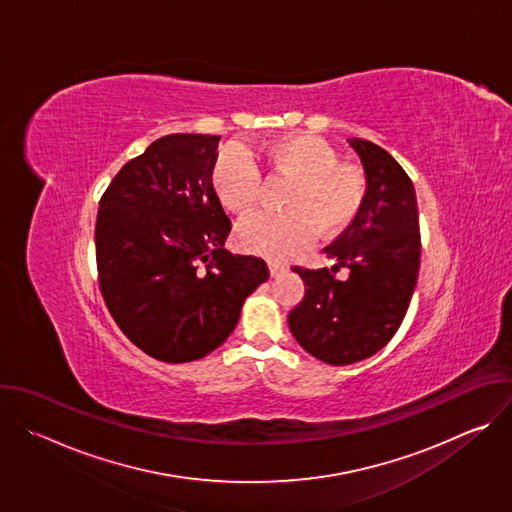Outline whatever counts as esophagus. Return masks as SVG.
I'll return each instance as SVG.
<instances>
[{"label":"esophagus","instance_id":"obj_1","mask_svg":"<svg viewBox=\"0 0 512 512\" xmlns=\"http://www.w3.org/2000/svg\"><path fill=\"white\" fill-rule=\"evenodd\" d=\"M287 271V267L283 265V263H279V261H269V273H271V277H279L281 273H285Z\"/></svg>","mask_w":512,"mask_h":512}]
</instances>
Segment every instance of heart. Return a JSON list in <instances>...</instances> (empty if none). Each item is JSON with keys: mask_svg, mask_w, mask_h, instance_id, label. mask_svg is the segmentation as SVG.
<instances>
[{"mask_svg": "<svg viewBox=\"0 0 512 512\" xmlns=\"http://www.w3.org/2000/svg\"><path fill=\"white\" fill-rule=\"evenodd\" d=\"M271 174L291 180L277 214H255L237 229L239 245L255 255L281 259L320 239L342 237L354 223L367 198L364 176L338 162L332 145L308 133L285 135L263 150ZM212 186L225 208L251 212L261 194V172L237 148H227L212 168Z\"/></svg>", "mask_w": 512, "mask_h": 512, "instance_id": "obj_1", "label": "heart"}]
</instances>
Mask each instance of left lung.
<instances>
[{
	"label": "left lung",
	"mask_w": 512,
	"mask_h": 512,
	"mask_svg": "<svg viewBox=\"0 0 512 512\" xmlns=\"http://www.w3.org/2000/svg\"><path fill=\"white\" fill-rule=\"evenodd\" d=\"M367 176V198L356 223L324 253L332 269L291 267L306 285L287 324L300 346L322 362L344 367L377 354L399 330L419 273L421 239L411 178L373 141L348 139ZM349 269L340 280L335 271Z\"/></svg>",
	"instance_id": "1"
}]
</instances>
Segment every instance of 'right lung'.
Segmentation results:
<instances>
[{"instance_id": "add662e5", "label": "right lung", "mask_w": 512, "mask_h": 512, "mask_svg": "<svg viewBox=\"0 0 512 512\" xmlns=\"http://www.w3.org/2000/svg\"><path fill=\"white\" fill-rule=\"evenodd\" d=\"M221 137L172 133L129 160L99 202L103 300L123 334L164 362L221 346L267 281L253 255L225 249L231 221L212 186Z\"/></svg>"}]
</instances>
